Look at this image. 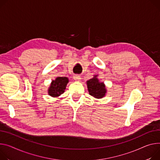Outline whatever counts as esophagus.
Masks as SVG:
<instances>
[{
  "label": "esophagus",
  "instance_id": "obj_1",
  "mask_svg": "<svg viewBox=\"0 0 160 160\" xmlns=\"http://www.w3.org/2000/svg\"><path fill=\"white\" fill-rule=\"evenodd\" d=\"M73 79L77 81H79L81 79V77L78 75H75V76H73Z\"/></svg>",
  "mask_w": 160,
  "mask_h": 160
}]
</instances>
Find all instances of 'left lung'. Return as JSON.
Returning <instances> with one entry per match:
<instances>
[{"label": "left lung", "instance_id": "obj_1", "mask_svg": "<svg viewBox=\"0 0 160 160\" xmlns=\"http://www.w3.org/2000/svg\"><path fill=\"white\" fill-rule=\"evenodd\" d=\"M87 82L89 94L96 98H102L105 96L107 90L103 82H99L97 76Z\"/></svg>", "mask_w": 160, "mask_h": 160}]
</instances>
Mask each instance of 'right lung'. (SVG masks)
I'll use <instances>...</instances> for the list:
<instances>
[{"instance_id": "obj_1", "label": "right lung", "mask_w": 160, "mask_h": 160, "mask_svg": "<svg viewBox=\"0 0 160 160\" xmlns=\"http://www.w3.org/2000/svg\"><path fill=\"white\" fill-rule=\"evenodd\" d=\"M68 78L66 77H57L53 80L48 89V94L52 97H57L64 92L66 87L68 83Z\"/></svg>"}]
</instances>
